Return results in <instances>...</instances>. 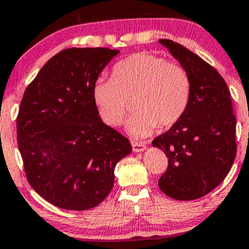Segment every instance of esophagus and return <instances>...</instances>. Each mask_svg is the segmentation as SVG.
<instances>
[{
    "label": "esophagus",
    "mask_w": 249,
    "mask_h": 249,
    "mask_svg": "<svg viewBox=\"0 0 249 249\" xmlns=\"http://www.w3.org/2000/svg\"><path fill=\"white\" fill-rule=\"evenodd\" d=\"M131 144H132V150L134 151V152H142V151L146 150V145H145L144 142H132Z\"/></svg>",
    "instance_id": "1"
}]
</instances>
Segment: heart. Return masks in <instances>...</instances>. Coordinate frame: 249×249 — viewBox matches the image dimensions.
<instances>
[{
    "mask_svg": "<svg viewBox=\"0 0 249 249\" xmlns=\"http://www.w3.org/2000/svg\"><path fill=\"white\" fill-rule=\"evenodd\" d=\"M192 84L179 63L152 53H134L113 65L112 78L93 83L92 99L98 115L111 127L119 126L132 102L136 113L127 130L134 137H146L158 126H173L186 112Z\"/></svg>",
    "mask_w": 249,
    "mask_h": 249,
    "instance_id": "1",
    "label": "heart"
}]
</instances>
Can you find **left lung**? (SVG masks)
Segmentation results:
<instances>
[{
  "mask_svg": "<svg viewBox=\"0 0 249 249\" xmlns=\"http://www.w3.org/2000/svg\"><path fill=\"white\" fill-rule=\"evenodd\" d=\"M190 73L192 92L186 112L152 145L166 154L159 188L176 200L199 199L219 186L236 156V119L225 79L184 45L159 39Z\"/></svg>",
  "mask_w": 249,
  "mask_h": 249,
  "instance_id": "1",
  "label": "left lung"
}]
</instances>
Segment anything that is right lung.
I'll list each match as a JSON object with an SVG mask.
<instances>
[{"mask_svg": "<svg viewBox=\"0 0 249 249\" xmlns=\"http://www.w3.org/2000/svg\"><path fill=\"white\" fill-rule=\"evenodd\" d=\"M118 50L70 48L44 64L24 91L17 142L31 187L69 211L96 207L115 182L130 141L102 122L92 87Z\"/></svg>", "mask_w": 249, "mask_h": 249, "instance_id": "add662e5", "label": "right lung"}]
</instances>
